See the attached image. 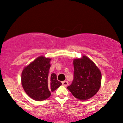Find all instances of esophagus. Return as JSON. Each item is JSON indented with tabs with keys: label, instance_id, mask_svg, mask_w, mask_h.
<instances>
[{
	"label": "esophagus",
	"instance_id": "obj_1",
	"mask_svg": "<svg viewBox=\"0 0 123 123\" xmlns=\"http://www.w3.org/2000/svg\"><path fill=\"white\" fill-rule=\"evenodd\" d=\"M62 85L65 87L67 86L68 85V82L67 81H63L62 82Z\"/></svg>",
	"mask_w": 123,
	"mask_h": 123
}]
</instances>
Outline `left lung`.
Listing matches in <instances>:
<instances>
[{"instance_id": "left-lung-1", "label": "left lung", "mask_w": 123, "mask_h": 123, "mask_svg": "<svg viewBox=\"0 0 123 123\" xmlns=\"http://www.w3.org/2000/svg\"><path fill=\"white\" fill-rule=\"evenodd\" d=\"M74 79L67 89L73 96L80 100L93 96L101 84V73L95 63L86 56L73 61Z\"/></svg>"}]
</instances>
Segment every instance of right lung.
<instances>
[{"label":"right lung","instance_id":"obj_1","mask_svg":"<svg viewBox=\"0 0 123 123\" xmlns=\"http://www.w3.org/2000/svg\"><path fill=\"white\" fill-rule=\"evenodd\" d=\"M49 58L39 56L24 68L22 72L21 83L26 93L33 99L40 101L48 99L51 92L62 85L54 73L49 74Z\"/></svg>","mask_w":123,"mask_h":123}]
</instances>
